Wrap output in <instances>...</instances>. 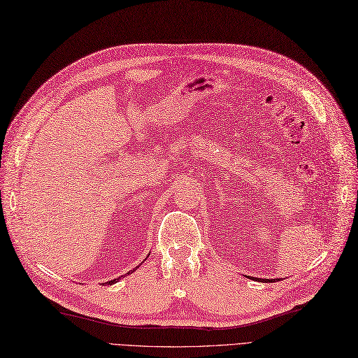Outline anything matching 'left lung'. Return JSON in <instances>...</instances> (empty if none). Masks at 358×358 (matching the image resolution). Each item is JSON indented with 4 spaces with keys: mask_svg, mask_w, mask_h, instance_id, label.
I'll use <instances>...</instances> for the list:
<instances>
[{
    "mask_svg": "<svg viewBox=\"0 0 358 358\" xmlns=\"http://www.w3.org/2000/svg\"><path fill=\"white\" fill-rule=\"evenodd\" d=\"M253 278H255V280H257L256 277H253ZM275 280H277V278H273V280H269V278H260V282H265V283H268V282H275ZM277 282H278V280H277Z\"/></svg>",
    "mask_w": 358,
    "mask_h": 358,
    "instance_id": "8db88e82",
    "label": "left lung"
}]
</instances>
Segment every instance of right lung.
<instances>
[{
    "label": "right lung",
    "instance_id": "1",
    "mask_svg": "<svg viewBox=\"0 0 358 358\" xmlns=\"http://www.w3.org/2000/svg\"><path fill=\"white\" fill-rule=\"evenodd\" d=\"M138 268V266H137ZM131 273H134V269H132V271H129L128 274H131ZM120 278V277H119ZM119 278H114V280H111V282H107V283H105V285H113V283H115V282H119Z\"/></svg>",
    "mask_w": 358,
    "mask_h": 358
}]
</instances>
